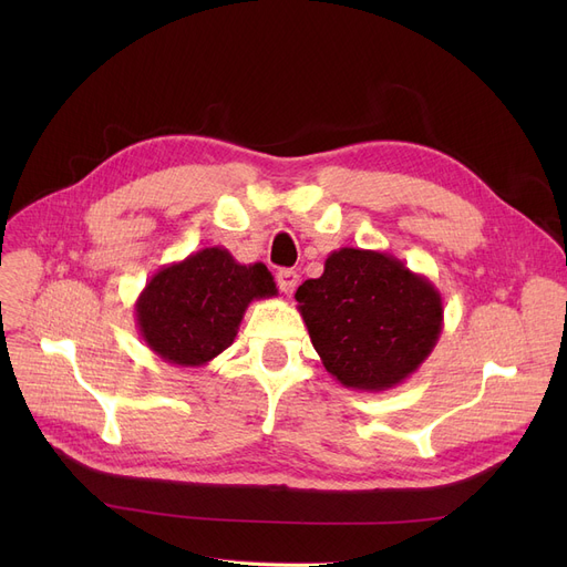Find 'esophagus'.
<instances>
[{
    "label": "esophagus",
    "mask_w": 567,
    "mask_h": 567,
    "mask_svg": "<svg viewBox=\"0 0 567 567\" xmlns=\"http://www.w3.org/2000/svg\"><path fill=\"white\" fill-rule=\"evenodd\" d=\"M276 280H278L280 291L291 293V291L296 289V285H299V274H296L293 268H280L278 276H276Z\"/></svg>",
    "instance_id": "1"
}]
</instances>
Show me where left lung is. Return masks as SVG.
<instances>
[{
  "label": "left lung",
  "instance_id": "8db88e82",
  "mask_svg": "<svg viewBox=\"0 0 567 567\" xmlns=\"http://www.w3.org/2000/svg\"><path fill=\"white\" fill-rule=\"evenodd\" d=\"M296 301L326 372L353 391L395 389L425 363L443 329L439 289L379 250H333Z\"/></svg>",
  "mask_w": 567,
  "mask_h": 567
}]
</instances>
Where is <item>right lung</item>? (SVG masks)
<instances>
[{"label":"right lung","mask_w":567,"mask_h":567,"mask_svg":"<svg viewBox=\"0 0 567 567\" xmlns=\"http://www.w3.org/2000/svg\"><path fill=\"white\" fill-rule=\"evenodd\" d=\"M276 293L261 261L238 264L214 246L163 266L137 296L135 321L158 359L202 368L234 342L248 306Z\"/></svg>","instance_id":"1"}]
</instances>
